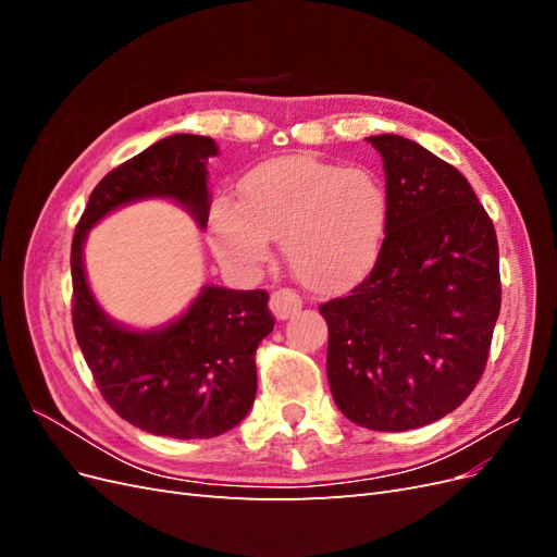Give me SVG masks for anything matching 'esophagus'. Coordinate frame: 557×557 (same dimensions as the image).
Masks as SVG:
<instances>
[{"label":"esophagus","instance_id":"34e87169","mask_svg":"<svg viewBox=\"0 0 557 557\" xmlns=\"http://www.w3.org/2000/svg\"><path fill=\"white\" fill-rule=\"evenodd\" d=\"M269 309H272L276 320H288L301 309V299L293 290H276L269 297Z\"/></svg>","mask_w":557,"mask_h":557}]
</instances>
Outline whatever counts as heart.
<instances>
[{
    "label": "heart",
    "mask_w": 557,
    "mask_h": 557,
    "mask_svg": "<svg viewBox=\"0 0 557 557\" xmlns=\"http://www.w3.org/2000/svg\"><path fill=\"white\" fill-rule=\"evenodd\" d=\"M387 213L391 199L376 172L295 156L248 172L239 205L218 201L209 232L215 256L237 272H258L269 239H281L295 278L313 293H334L374 267Z\"/></svg>",
    "instance_id": "obj_1"
}]
</instances>
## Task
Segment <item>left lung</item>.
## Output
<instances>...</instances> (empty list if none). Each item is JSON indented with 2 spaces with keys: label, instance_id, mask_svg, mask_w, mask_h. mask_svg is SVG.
Listing matches in <instances>:
<instances>
[{
  "label": "left lung",
  "instance_id": "left-lung-1",
  "mask_svg": "<svg viewBox=\"0 0 557 557\" xmlns=\"http://www.w3.org/2000/svg\"><path fill=\"white\" fill-rule=\"evenodd\" d=\"M367 141L383 158L391 213L372 274L320 305L327 381L350 423L404 432L455 411L479 383L502 305L499 250L455 166L399 134Z\"/></svg>",
  "mask_w": 557,
  "mask_h": 557
}]
</instances>
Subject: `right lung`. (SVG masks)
<instances>
[{
    "label": "right lung",
    "mask_w": 557,
    "mask_h": 557,
    "mask_svg": "<svg viewBox=\"0 0 557 557\" xmlns=\"http://www.w3.org/2000/svg\"><path fill=\"white\" fill-rule=\"evenodd\" d=\"M218 144L172 134L99 181L72 244L74 332L111 409L144 432L172 440H209L237 428L258 391L256 348L274 330L264 290L201 285L188 309L158 327H129L99 305L86 274L90 230L134 201L166 199L199 230L211 209L207 164Z\"/></svg>",
    "instance_id": "right-lung-1"
}]
</instances>
